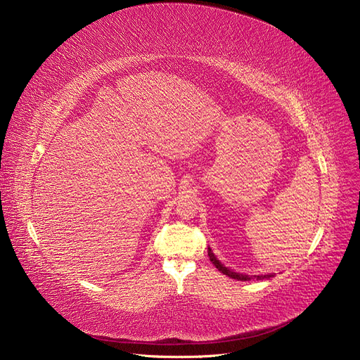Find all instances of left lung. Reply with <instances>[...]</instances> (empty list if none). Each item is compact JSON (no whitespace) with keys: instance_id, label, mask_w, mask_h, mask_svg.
I'll use <instances>...</instances> for the list:
<instances>
[{"instance_id":"1","label":"left lung","mask_w":360,"mask_h":360,"mask_svg":"<svg viewBox=\"0 0 360 360\" xmlns=\"http://www.w3.org/2000/svg\"><path fill=\"white\" fill-rule=\"evenodd\" d=\"M209 257H210V261L214 264L216 266V269L220 271V273H223V274H226L228 277H231V278H236V280H242V281H247V280H250V277L248 276H243V274H239V273H233V271H231V270H228L226 267H223L221 264L219 262V259L214 257V254L212 252V250L209 248ZM269 278V277H271V274H267V276H257V278Z\"/></svg>"}]
</instances>
